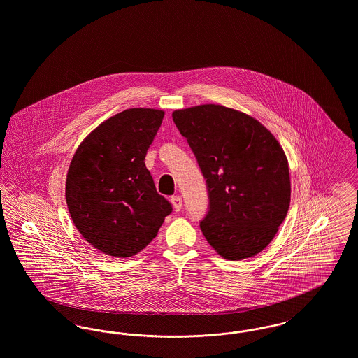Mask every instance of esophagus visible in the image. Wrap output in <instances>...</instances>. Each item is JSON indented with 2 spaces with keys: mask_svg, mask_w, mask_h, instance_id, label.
<instances>
[{
  "mask_svg": "<svg viewBox=\"0 0 358 358\" xmlns=\"http://www.w3.org/2000/svg\"><path fill=\"white\" fill-rule=\"evenodd\" d=\"M171 204L176 212H180L182 208V199L180 196H173L171 199Z\"/></svg>",
  "mask_w": 358,
  "mask_h": 358,
  "instance_id": "esophagus-1",
  "label": "esophagus"
}]
</instances>
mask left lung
I'll return each instance as SVG.
<instances>
[{
    "instance_id": "1",
    "label": "left lung",
    "mask_w": 358,
    "mask_h": 358,
    "mask_svg": "<svg viewBox=\"0 0 358 358\" xmlns=\"http://www.w3.org/2000/svg\"><path fill=\"white\" fill-rule=\"evenodd\" d=\"M171 117L206 180L205 238L228 260L259 254L289 210V162L279 142L257 120L220 104Z\"/></svg>"
}]
</instances>
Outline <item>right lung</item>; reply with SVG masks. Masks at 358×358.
I'll use <instances>...</instances> for the list:
<instances>
[{"instance_id": "obj_1", "label": "right lung", "mask_w": 358, "mask_h": 358, "mask_svg": "<svg viewBox=\"0 0 358 358\" xmlns=\"http://www.w3.org/2000/svg\"><path fill=\"white\" fill-rule=\"evenodd\" d=\"M164 111L130 108L104 120L78 148L66 199L82 236L107 255L130 257L155 236L171 204L145 165Z\"/></svg>"}]
</instances>
